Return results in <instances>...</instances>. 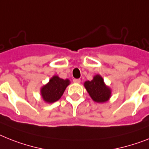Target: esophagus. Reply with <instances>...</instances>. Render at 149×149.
<instances>
[{"mask_svg": "<svg viewBox=\"0 0 149 149\" xmlns=\"http://www.w3.org/2000/svg\"><path fill=\"white\" fill-rule=\"evenodd\" d=\"M73 81L74 82V83H80V82H81V80L80 79H76V78H74V79L73 80Z\"/></svg>", "mask_w": 149, "mask_h": 149, "instance_id": "1", "label": "esophagus"}]
</instances>
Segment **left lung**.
<instances>
[{
  "label": "left lung",
  "mask_w": 149,
  "mask_h": 149,
  "mask_svg": "<svg viewBox=\"0 0 149 149\" xmlns=\"http://www.w3.org/2000/svg\"><path fill=\"white\" fill-rule=\"evenodd\" d=\"M84 87L90 97L97 103L107 102L111 97V90L106 85L103 77L99 74L94 76L91 81L84 82Z\"/></svg>",
  "instance_id": "obj_1"
}]
</instances>
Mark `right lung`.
<instances>
[{
    "label": "right lung",
    "instance_id": "1",
    "mask_svg": "<svg viewBox=\"0 0 149 149\" xmlns=\"http://www.w3.org/2000/svg\"><path fill=\"white\" fill-rule=\"evenodd\" d=\"M69 84L68 79L64 80L57 75L53 76L49 81L41 88L42 97L44 101L49 104L57 101L61 98Z\"/></svg>",
    "mask_w": 149,
    "mask_h": 149
}]
</instances>
